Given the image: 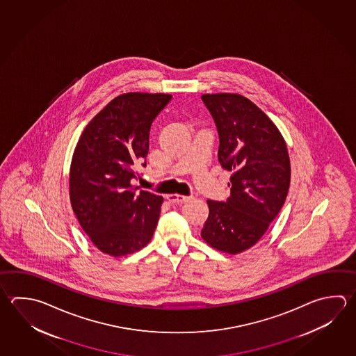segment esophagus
Returning a JSON list of instances; mask_svg holds the SVG:
<instances>
[{
  "label": "esophagus",
  "instance_id": "obj_1",
  "mask_svg": "<svg viewBox=\"0 0 356 356\" xmlns=\"http://www.w3.org/2000/svg\"><path fill=\"white\" fill-rule=\"evenodd\" d=\"M168 200L172 204H182V202H186L188 200L191 199V196H184V195L179 194H171L166 196Z\"/></svg>",
  "mask_w": 356,
  "mask_h": 356
}]
</instances>
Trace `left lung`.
Masks as SVG:
<instances>
[{"instance_id": "obj_1", "label": "left lung", "mask_w": 356, "mask_h": 356, "mask_svg": "<svg viewBox=\"0 0 356 356\" xmlns=\"http://www.w3.org/2000/svg\"><path fill=\"white\" fill-rule=\"evenodd\" d=\"M219 136L218 160L232 171L227 202L208 200L202 229L213 248L236 254L253 247L267 232L287 197L289 152L273 122L239 94L202 97Z\"/></svg>"}]
</instances>
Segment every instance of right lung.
Instances as JSON below:
<instances>
[{"label": "right lung", "instance_id": "obj_1", "mask_svg": "<svg viewBox=\"0 0 356 356\" xmlns=\"http://www.w3.org/2000/svg\"><path fill=\"white\" fill-rule=\"evenodd\" d=\"M168 94H122L81 134L70 168V202L83 230L103 253H134L147 244L160 218L162 196L137 190L146 168L149 129Z\"/></svg>", "mask_w": 356, "mask_h": 356}]
</instances>
